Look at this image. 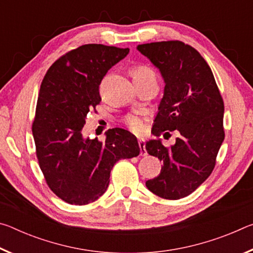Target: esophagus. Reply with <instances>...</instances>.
I'll list each match as a JSON object with an SVG mask.
<instances>
[{
	"instance_id": "obj_1",
	"label": "esophagus",
	"mask_w": 253,
	"mask_h": 253,
	"mask_svg": "<svg viewBox=\"0 0 253 253\" xmlns=\"http://www.w3.org/2000/svg\"><path fill=\"white\" fill-rule=\"evenodd\" d=\"M138 145H139V148H140V155L146 156L147 151H146V148H145V140L143 138L138 139Z\"/></svg>"
}]
</instances>
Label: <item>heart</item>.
<instances>
[{"mask_svg": "<svg viewBox=\"0 0 253 253\" xmlns=\"http://www.w3.org/2000/svg\"><path fill=\"white\" fill-rule=\"evenodd\" d=\"M145 76H155V72L153 71L152 68L145 65H138L132 68V78H142ZM125 124L131 131L142 132L144 130V119L136 114L127 115L125 117Z\"/></svg>", "mask_w": 253, "mask_h": 253, "instance_id": "heart-1", "label": "heart"}]
</instances>
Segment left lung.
<instances>
[{"label":"left lung","instance_id":"obj_1","mask_svg":"<svg viewBox=\"0 0 253 253\" xmlns=\"http://www.w3.org/2000/svg\"><path fill=\"white\" fill-rule=\"evenodd\" d=\"M137 50L158 68L165 83L153 134L179 132L170 147H165L161 139H151L145 145L149 155L163 163L160 175L146 181V186L163 199L185 198L215 166L224 140L223 99L211 68L191 45L162 41L139 44Z\"/></svg>","mask_w":253,"mask_h":253}]
</instances>
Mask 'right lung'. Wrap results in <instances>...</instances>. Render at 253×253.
Returning <instances> with one entry per match:
<instances>
[{"instance_id":"right-lung-1","label":"right lung","mask_w":253,"mask_h":253,"mask_svg":"<svg viewBox=\"0 0 253 253\" xmlns=\"http://www.w3.org/2000/svg\"><path fill=\"white\" fill-rule=\"evenodd\" d=\"M128 52L84 44L60 57L42 80L32 124L36 153L48 186L69 204L95 202L116 162L139 155L137 138L123 128L107 131L105 142L83 135L88 113L101 101L102 78Z\"/></svg>"}]
</instances>
